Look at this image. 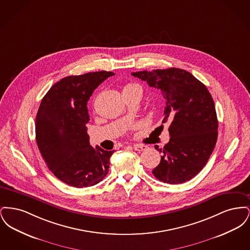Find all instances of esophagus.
<instances>
[{
    "mask_svg": "<svg viewBox=\"0 0 250 250\" xmlns=\"http://www.w3.org/2000/svg\"><path fill=\"white\" fill-rule=\"evenodd\" d=\"M133 148H134V150H136L138 152H142V151H145L148 147L145 146V145H143V144H135L133 146Z\"/></svg>",
    "mask_w": 250,
    "mask_h": 250,
    "instance_id": "34e87169",
    "label": "esophagus"
}]
</instances>
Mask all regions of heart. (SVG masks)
Segmentation results:
<instances>
[{"label":"heart","mask_w":250,"mask_h":250,"mask_svg":"<svg viewBox=\"0 0 250 250\" xmlns=\"http://www.w3.org/2000/svg\"><path fill=\"white\" fill-rule=\"evenodd\" d=\"M133 89H137V90H139L141 93L143 92V90H142V87H141L140 85H138V84L136 83L126 84V85L124 87V90H123V92H125V91H128V90H133Z\"/></svg>","instance_id":"obj_1"}]
</instances>
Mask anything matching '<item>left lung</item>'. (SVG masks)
Listing matches in <instances>:
<instances>
[{
	"label": "left lung",
	"mask_w": 250,
	"mask_h": 250,
	"mask_svg": "<svg viewBox=\"0 0 250 250\" xmlns=\"http://www.w3.org/2000/svg\"><path fill=\"white\" fill-rule=\"evenodd\" d=\"M132 76L160 90L166 100L163 123L170 122L169 142L163 149L155 178L182 184L196 176L206 165L217 140L218 122L214 100L204 84L180 68L133 72Z\"/></svg>",
	"instance_id": "left-lung-1"
}]
</instances>
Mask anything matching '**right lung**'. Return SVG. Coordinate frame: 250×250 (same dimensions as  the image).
Returning a JSON list of instances; mask_svg holds the SVG:
<instances>
[{"label":"right lung","instance_id":"1","mask_svg":"<svg viewBox=\"0 0 250 250\" xmlns=\"http://www.w3.org/2000/svg\"><path fill=\"white\" fill-rule=\"evenodd\" d=\"M112 72L69 76L54 84L43 97L36 119L38 149L51 172L74 188L95 186L106 177L114 151L89 143L87 102Z\"/></svg>","mask_w":250,"mask_h":250}]
</instances>
